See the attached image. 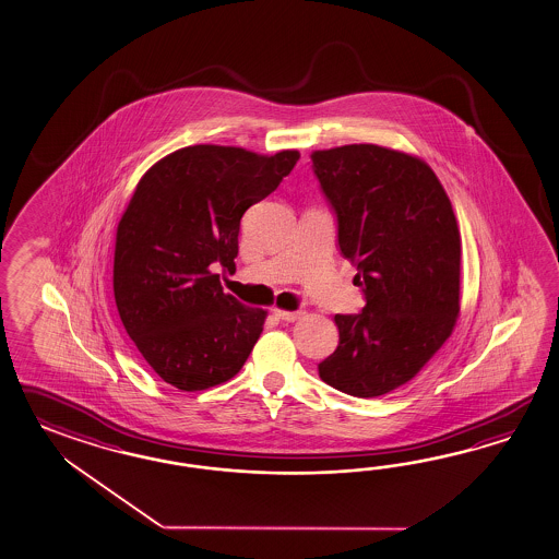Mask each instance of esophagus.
Wrapping results in <instances>:
<instances>
[{
	"instance_id": "obj_1",
	"label": "esophagus",
	"mask_w": 559,
	"mask_h": 559,
	"mask_svg": "<svg viewBox=\"0 0 559 559\" xmlns=\"http://www.w3.org/2000/svg\"><path fill=\"white\" fill-rule=\"evenodd\" d=\"M274 314L281 319V321H286V323H293V321H297L302 317V311H274Z\"/></svg>"
}]
</instances>
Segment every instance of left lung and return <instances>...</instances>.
<instances>
[{"label": "left lung", "instance_id": "obj_1", "mask_svg": "<svg viewBox=\"0 0 559 559\" xmlns=\"http://www.w3.org/2000/svg\"><path fill=\"white\" fill-rule=\"evenodd\" d=\"M314 178L357 266L366 307L335 314L340 345L317 369L343 394L376 397L412 380L459 317L461 236L428 165L378 145L314 151Z\"/></svg>", "mask_w": 559, "mask_h": 559}]
</instances>
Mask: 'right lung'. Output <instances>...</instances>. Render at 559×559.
<instances>
[{"label": "right lung", "mask_w": 559, "mask_h": 559, "mask_svg": "<svg viewBox=\"0 0 559 559\" xmlns=\"http://www.w3.org/2000/svg\"><path fill=\"white\" fill-rule=\"evenodd\" d=\"M240 147L193 145L151 167L117 228L112 288L129 337L162 380L183 392L234 378L266 313L219 285L234 269L240 219L299 162Z\"/></svg>", "instance_id": "right-lung-1"}]
</instances>
